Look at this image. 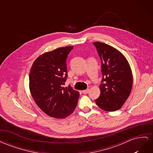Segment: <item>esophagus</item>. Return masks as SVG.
I'll return each instance as SVG.
<instances>
[{
  "label": "esophagus",
  "instance_id": "obj_1",
  "mask_svg": "<svg viewBox=\"0 0 153 153\" xmlns=\"http://www.w3.org/2000/svg\"><path fill=\"white\" fill-rule=\"evenodd\" d=\"M89 89H85V90H83L82 91V92L84 94H87L88 92H89Z\"/></svg>",
  "mask_w": 153,
  "mask_h": 153
}]
</instances>
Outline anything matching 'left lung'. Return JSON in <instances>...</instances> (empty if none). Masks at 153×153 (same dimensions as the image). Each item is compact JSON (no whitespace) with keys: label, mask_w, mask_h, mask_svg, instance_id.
<instances>
[{"label":"left lung","mask_w":153,"mask_h":153,"mask_svg":"<svg viewBox=\"0 0 153 153\" xmlns=\"http://www.w3.org/2000/svg\"><path fill=\"white\" fill-rule=\"evenodd\" d=\"M101 62L103 78L101 93L95 101L100 108L114 112L121 108L131 91L133 76L129 64L124 55L111 46L94 42Z\"/></svg>","instance_id":"obj_1"}]
</instances>
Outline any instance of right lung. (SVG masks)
Here are the masks:
<instances>
[{
	"label": "right lung",
	"mask_w": 153,
	"mask_h": 153,
	"mask_svg": "<svg viewBox=\"0 0 153 153\" xmlns=\"http://www.w3.org/2000/svg\"><path fill=\"white\" fill-rule=\"evenodd\" d=\"M73 47L46 52L31 67L29 88L35 103L50 117H66L75 110L80 93L69 85L63 87L68 78L66 59Z\"/></svg>",
	"instance_id": "1"
}]
</instances>
